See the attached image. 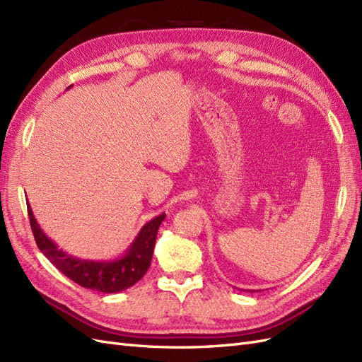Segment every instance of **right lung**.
Returning <instances> with one entry per match:
<instances>
[{
    "label": "right lung",
    "mask_w": 362,
    "mask_h": 362,
    "mask_svg": "<svg viewBox=\"0 0 362 362\" xmlns=\"http://www.w3.org/2000/svg\"><path fill=\"white\" fill-rule=\"evenodd\" d=\"M27 208L31 231L42 254L64 276H68L84 288H90L101 293L124 291L133 287L137 281L145 276L146 270L151 266L152 254H154L158 228L164 221V217H166V214L161 213L141 226L139 234L133 240V243L129 245V247L119 258L108 261H95L76 258L60 249L42 231L35 214H33L30 204H27Z\"/></svg>",
    "instance_id": "obj_1"
}]
</instances>
